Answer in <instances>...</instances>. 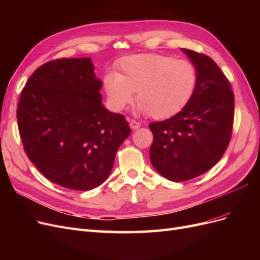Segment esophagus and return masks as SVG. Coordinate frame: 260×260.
Returning <instances> with one entry per match:
<instances>
[{"label": "esophagus", "instance_id": "1", "mask_svg": "<svg viewBox=\"0 0 260 260\" xmlns=\"http://www.w3.org/2000/svg\"><path fill=\"white\" fill-rule=\"evenodd\" d=\"M141 127V122L137 121V120H130V128L133 129V130H137Z\"/></svg>", "mask_w": 260, "mask_h": 260}]
</instances>
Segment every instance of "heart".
Segmentation results:
<instances>
[{"label": "heart", "mask_w": 260, "mask_h": 260, "mask_svg": "<svg viewBox=\"0 0 260 260\" xmlns=\"http://www.w3.org/2000/svg\"><path fill=\"white\" fill-rule=\"evenodd\" d=\"M198 80V70L190 60L164 54H138L122 58L116 74L105 75L104 89L115 112L127 107L137 91L140 112L167 119L190 103Z\"/></svg>", "instance_id": "obj_1"}]
</instances>
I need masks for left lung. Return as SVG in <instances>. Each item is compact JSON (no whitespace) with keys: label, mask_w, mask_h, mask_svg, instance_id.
I'll return each mask as SVG.
<instances>
[{"label":"left lung","mask_w":260,"mask_h":260,"mask_svg":"<svg viewBox=\"0 0 260 260\" xmlns=\"http://www.w3.org/2000/svg\"><path fill=\"white\" fill-rule=\"evenodd\" d=\"M198 70L194 96L182 112L149 123V158L159 175L175 182L199 177L221 158L232 136L234 94L229 80L205 54L182 49Z\"/></svg>","instance_id":"left-lung-1"}]
</instances>
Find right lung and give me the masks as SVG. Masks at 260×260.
<instances>
[{
	"mask_svg": "<svg viewBox=\"0 0 260 260\" xmlns=\"http://www.w3.org/2000/svg\"><path fill=\"white\" fill-rule=\"evenodd\" d=\"M91 58H58L37 68L20 93L17 122L30 161L53 183L89 191L111 174L130 133L102 104Z\"/></svg>",
	"mask_w": 260,
	"mask_h": 260,
	"instance_id": "right-lung-1",
	"label": "right lung"
}]
</instances>
